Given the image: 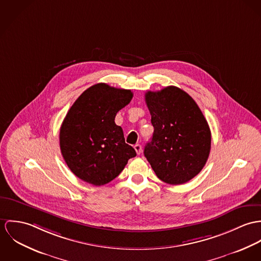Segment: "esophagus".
<instances>
[{
    "label": "esophagus",
    "mask_w": 261,
    "mask_h": 261,
    "mask_svg": "<svg viewBox=\"0 0 261 261\" xmlns=\"http://www.w3.org/2000/svg\"><path fill=\"white\" fill-rule=\"evenodd\" d=\"M134 149H135V151H136V153H137L138 155H140V154H141V152H142V147H141V145H135V146H134Z\"/></svg>",
    "instance_id": "34e87169"
}]
</instances>
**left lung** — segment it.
Returning a JSON list of instances; mask_svg holds the SVG:
<instances>
[{
    "label": "left lung",
    "mask_w": 261,
    "mask_h": 261,
    "mask_svg": "<svg viewBox=\"0 0 261 261\" xmlns=\"http://www.w3.org/2000/svg\"><path fill=\"white\" fill-rule=\"evenodd\" d=\"M145 101L154 127L145 157L163 182H188L202 170L210 153L211 132L205 117L192 97L175 86L148 91Z\"/></svg>",
    "instance_id": "8db88e82"
}]
</instances>
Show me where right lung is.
Returning a JSON list of instances; mask_svg holds the SVG:
<instances>
[{
    "label": "right lung",
    "mask_w": 261,
    "mask_h": 261,
    "mask_svg": "<svg viewBox=\"0 0 261 261\" xmlns=\"http://www.w3.org/2000/svg\"><path fill=\"white\" fill-rule=\"evenodd\" d=\"M131 90L99 83L88 88L74 102L60 129L65 162L78 178L101 186L115 179L136 151L125 143L115 124L117 112L128 105Z\"/></svg>",
    "instance_id": "obj_1"
}]
</instances>
